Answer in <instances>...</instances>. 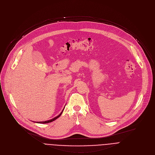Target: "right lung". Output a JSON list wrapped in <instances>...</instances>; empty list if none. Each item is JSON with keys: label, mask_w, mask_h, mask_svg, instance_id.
Masks as SVG:
<instances>
[{"label": "right lung", "mask_w": 155, "mask_h": 155, "mask_svg": "<svg viewBox=\"0 0 155 155\" xmlns=\"http://www.w3.org/2000/svg\"><path fill=\"white\" fill-rule=\"evenodd\" d=\"M62 112H63V110H62ZM62 112H61L58 116H57V117H55V118H52V119H51V120H48V121H40V122H38V123H50V122H52V121H53L54 120H56L57 118H58L60 115H61V113H62Z\"/></svg>", "instance_id": "right-lung-1"}]
</instances>
